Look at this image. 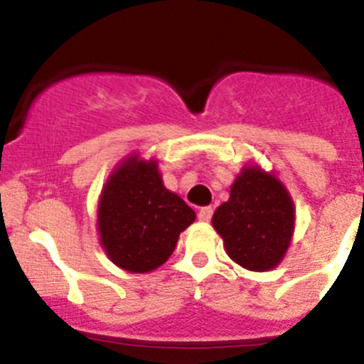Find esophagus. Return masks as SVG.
<instances>
[{
	"instance_id": "esophagus-1",
	"label": "esophagus",
	"mask_w": 364,
	"mask_h": 364,
	"mask_svg": "<svg viewBox=\"0 0 364 364\" xmlns=\"http://www.w3.org/2000/svg\"><path fill=\"white\" fill-rule=\"evenodd\" d=\"M212 208L210 206H203L201 210H199V214H198V218H199V221H203V223H208L212 219Z\"/></svg>"
}]
</instances>
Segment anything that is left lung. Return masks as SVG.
Returning a JSON list of instances; mask_svg holds the SVG:
<instances>
[{
  "label": "left lung",
  "mask_w": 364,
  "mask_h": 364,
  "mask_svg": "<svg viewBox=\"0 0 364 364\" xmlns=\"http://www.w3.org/2000/svg\"><path fill=\"white\" fill-rule=\"evenodd\" d=\"M228 257L252 272L283 261L296 227L290 192L274 172L245 165L230 186V198L212 215Z\"/></svg>",
  "instance_id": "1"
}]
</instances>
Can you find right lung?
<instances>
[{"label":"right lung","instance_id":"right-lung-1","mask_svg":"<svg viewBox=\"0 0 364 364\" xmlns=\"http://www.w3.org/2000/svg\"><path fill=\"white\" fill-rule=\"evenodd\" d=\"M196 212L163 185L156 159L139 154L110 172L97 201V234L105 254L132 274L156 270L176 250Z\"/></svg>","mask_w":364,"mask_h":364}]
</instances>
